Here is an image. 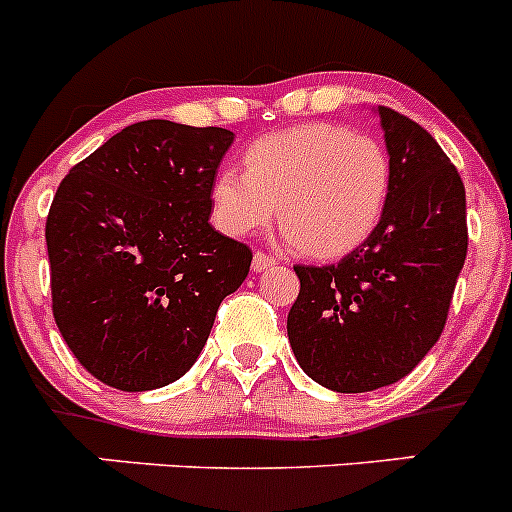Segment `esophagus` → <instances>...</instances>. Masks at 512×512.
I'll use <instances>...</instances> for the list:
<instances>
[{
	"mask_svg": "<svg viewBox=\"0 0 512 512\" xmlns=\"http://www.w3.org/2000/svg\"><path fill=\"white\" fill-rule=\"evenodd\" d=\"M274 264H276V259H274V256H269V253H264V251H256V253H253L251 269L256 271V274H261V271L271 269V266H274Z\"/></svg>",
	"mask_w": 512,
	"mask_h": 512,
	"instance_id": "1",
	"label": "esophagus"
}]
</instances>
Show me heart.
Returning a JSON list of instances; mask_svg holds the SVG:
<instances>
[{"instance_id": "1", "label": "heart", "mask_w": 512, "mask_h": 512, "mask_svg": "<svg viewBox=\"0 0 512 512\" xmlns=\"http://www.w3.org/2000/svg\"><path fill=\"white\" fill-rule=\"evenodd\" d=\"M243 168L211 180L213 223L251 236L281 211L286 238L314 259L357 251L384 216L389 158L377 140L332 123H311L253 140Z\"/></svg>"}]
</instances>
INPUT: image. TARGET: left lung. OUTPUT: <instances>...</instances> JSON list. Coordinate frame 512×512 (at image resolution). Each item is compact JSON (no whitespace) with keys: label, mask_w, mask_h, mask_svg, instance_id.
<instances>
[{"label":"left lung","mask_w":512,"mask_h":512,"mask_svg":"<svg viewBox=\"0 0 512 512\" xmlns=\"http://www.w3.org/2000/svg\"><path fill=\"white\" fill-rule=\"evenodd\" d=\"M389 153V198L377 231L332 266H294L286 319L299 367L334 392L399 382L445 329L467 256L465 186L422 125L377 107Z\"/></svg>","instance_id":"obj_1"}]
</instances>
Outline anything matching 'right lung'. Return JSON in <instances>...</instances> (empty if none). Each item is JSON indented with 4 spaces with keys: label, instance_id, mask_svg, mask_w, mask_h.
Here are the masks:
<instances>
[{
    "label": "right lung",
    "instance_id": "add662e5",
    "mask_svg": "<svg viewBox=\"0 0 512 512\" xmlns=\"http://www.w3.org/2000/svg\"><path fill=\"white\" fill-rule=\"evenodd\" d=\"M226 128L128 125L67 173L47 216L52 314L77 362L123 392L180 379L251 269L211 218Z\"/></svg>",
    "mask_w": 512,
    "mask_h": 512
}]
</instances>
